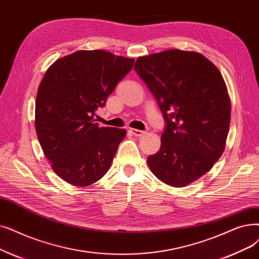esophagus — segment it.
<instances>
[{
    "label": "esophagus",
    "mask_w": 259,
    "mask_h": 259,
    "mask_svg": "<svg viewBox=\"0 0 259 259\" xmlns=\"http://www.w3.org/2000/svg\"><path fill=\"white\" fill-rule=\"evenodd\" d=\"M129 131H130V133H132L133 136H136V137H143L144 134L146 133L145 131L138 130V129H129Z\"/></svg>",
    "instance_id": "34e87169"
}]
</instances>
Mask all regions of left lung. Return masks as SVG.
I'll return each mask as SVG.
<instances>
[{
	"instance_id": "obj_1",
	"label": "left lung",
	"mask_w": 259,
	"mask_h": 259,
	"mask_svg": "<svg viewBox=\"0 0 259 259\" xmlns=\"http://www.w3.org/2000/svg\"><path fill=\"white\" fill-rule=\"evenodd\" d=\"M134 70L166 123L160 150L147 159L151 171L170 186L193 183L226 147L231 100L221 73L203 55L181 50L139 57Z\"/></svg>"
}]
</instances>
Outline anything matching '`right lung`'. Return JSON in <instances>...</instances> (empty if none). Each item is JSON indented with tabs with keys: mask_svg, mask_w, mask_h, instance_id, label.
Listing matches in <instances>:
<instances>
[{
	"mask_svg": "<svg viewBox=\"0 0 259 259\" xmlns=\"http://www.w3.org/2000/svg\"><path fill=\"white\" fill-rule=\"evenodd\" d=\"M134 59L106 51H78L56 60L40 82L36 132L53 170L74 186H89L109 170L125 129L98 127L106 106Z\"/></svg>",
	"mask_w": 259,
	"mask_h": 259,
	"instance_id": "add662e5",
	"label": "right lung"
}]
</instances>
